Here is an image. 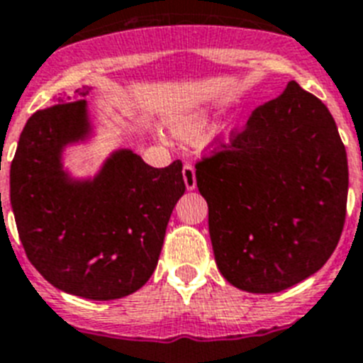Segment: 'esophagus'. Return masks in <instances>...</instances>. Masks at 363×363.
Here are the masks:
<instances>
[{"label":"esophagus","instance_id":"esophagus-1","mask_svg":"<svg viewBox=\"0 0 363 363\" xmlns=\"http://www.w3.org/2000/svg\"><path fill=\"white\" fill-rule=\"evenodd\" d=\"M182 174H184V182L187 191H193L196 187V174H194L193 164H184V170H182Z\"/></svg>","mask_w":363,"mask_h":363}]
</instances>
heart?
I'll list each match as a JSON object with an SVG mask.
<instances>
[{
    "instance_id": "obj_1",
    "label": "heart",
    "mask_w": 363,
    "mask_h": 363,
    "mask_svg": "<svg viewBox=\"0 0 363 363\" xmlns=\"http://www.w3.org/2000/svg\"><path fill=\"white\" fill-rule=\"evenodd\" d=\"M209 125V115L206 111H191V113H185L182 116H176L172 124H170V130L176 137L184 140H194L199 139L200 135L203 131L208 130ZM230 131V125L226 122H220L213 128V130L209 131L208 135V143L209 145H213L217 140L224 139Z\"/></svg>"
}]
</instances>
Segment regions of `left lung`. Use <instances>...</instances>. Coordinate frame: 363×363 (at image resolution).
Listing matches in <instances>:
<instances>
[{
    "instance_id": "obj_1",
    "label": "left lung",
    "mask_w": 363,
    "mask_h": 363,
    "mask_svg": "<svg viewBox=\"0 0 363 363\" xmlns=\"http://www.w3.org/2000/svg\"><path fill=\"white\" fill-rule=\"evenodd\" d=\"M220 146L196 164L220 274L248 293L306 280L345 224L349 167L330 111L289 81Z\"/></svg>"
}]
</instances>
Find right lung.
I'll return each instance as SVG.
<instances>
[{
  "instance_id": "obj_1",
  "label": "right lung",
  "mask_w": 363,
  "mask_h": 363,
  "mask_svg": "<svg viewBox=\"0 0 363 363\" xmlns=\"http://www.w3.org/2000/svg\"><path fill=\"white\" fill-rule=\"evenodd\" d=\"M91 91L81 86L76 98ZM92 135L86 100L37 111L11 164V206L27 257L48 282L83 298L115 301L155 271L185 184L179 161L154 169L130 148L115 150L91 178L72 176L62 154Z\"/></svg>"
}]
</instances>
